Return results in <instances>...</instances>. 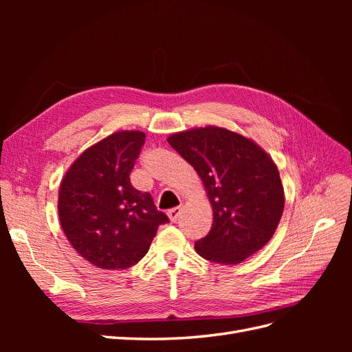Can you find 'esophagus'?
Masks as SVG:
<instances>
[{
    "mask_svg": "<svg viewBox=\"0 0 352 352\" xmlns=\"http://www.w3.org/2000/svg\"><path fill=\"white\" fill-rule=\"evenodd\" d=\"M180 211H182V208H180V207H175V208H172V210H168V211H167L168 219L172 220L173 223H176L177 219H179V216H180Z\"/></svg>",
    "mask_w": 352,
    "mask_h": 352,
    "instance_id": "1",
    "label": "esophagus"
}]
</instances>
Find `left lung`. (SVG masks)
Returning <instances> with one entry per match:
<instances>
[{"mask_svg":"<svg viewBox=\"0 0 352 352\" xmlns=\"http://www.w3.org/2000/svg\"><path fill=\"white\" fill-rule=\"evenodd\" d=\"M167 141L197 170L212 206L211 230L195 242L197 252L212 263L238 264L260 251L285 204L273 160L247 138L216 126L175 133Z\"/></svg>","mask_w":352,"mask_h":352,"instance_id":"1","label":"left lung"}]
</instances>
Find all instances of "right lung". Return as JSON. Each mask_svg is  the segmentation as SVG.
<instances>
[{
    "instance_id": "obj_1",
    "label": "right lung",
    "mask_w": 352,
    "mask_h": 352,
    "mask_svg": "<svg viewBox=\"0 0 352 352\" xmlns=\"http://www.w3.org/2000/svg\"><path fill=\"white\" fill-rule=\"evenodd\" d=\"M142 132H116L88 148L61 180L58 216L72 247L100 269H127L168 223L151 194L131 184Z\"/></svg>"
}]
</instances>
